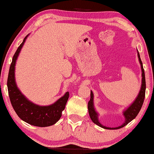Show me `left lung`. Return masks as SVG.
<instances>
[{
	"mask_svg": "<svg viewBox=\"0 0 154 154\" xmlns=\"http://www.w3.org/2000/svg\"><path fill=\"white\" fill-rule=\"evenodd\" d=\"M137 52H138V57L139 63L140 64V68H141V76H142V81H141V86H140V91H139L138 96L135 98L132 104L130 105L128 107L126 108L125 109L123 110L122 114H123V116L125 117V122L121 125L120 126L116 128H109L106 127V126L103 125L99 122V113L96 111V109L94 107V94L92 91H91V98H90L89 102L88 103V114H89L90 118L91 119L92 122L94 123L97 125L99 127L104 128V129H107V130H117L120 129V128H123L124 126H125L126 125H128L130 122H131L132 120H134L138 114L140 112V109H141L143 104L144 99H145V93H146V79H145V73H144L143 67V63L141 60H140V55H139V52L137 50Z\"/></svg>",
	"mask_w": 154,
	"mask_h": 154,
	"instance_id": "left-lung-1",
	"label": "left lung"
}]
</instances>
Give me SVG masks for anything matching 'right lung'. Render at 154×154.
<instances>
[{"label": "right lung", "mask_w": 154, "mask_h": 154, "mask_svg": "<svg viewBox=\"0 0 154 154\" xmlns=\"http://www.w3.org/2000/svg\"><path fill=\"white\" fill-rule=\"evenodd\" d=\"M29 35V34L25 37L13 57L7 81L9 98L16 113L23 121L37 127H48L55 124L62 116V112L66 107L69 93L67 91L50 105L40 106L29 100L20 91L16 82L15 66L21 48Z\"/></svg>", "instance_id": "right-lung-1"}]
</instances>
